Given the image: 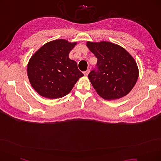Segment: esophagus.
<instances>
[{
	"label": "esophagus",
	"instance_id": "esophagus-1",
	"mask_svg": "<svg viewBox=\"0 0 161 161\" xmlns=\"http://www.w3.org/2000/svg\"><path fill=\"white\" fill-rule=\"evenodd\" d=\"M89 72H90V70H89V69H87L86 72H83V74H84V75H87L89 74Z\"/></svg>",
	"mask_w": 161,
	"mask_h": 161
}]
</instances>
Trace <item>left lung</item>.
I'll return each mask as SVG.
<instances>
[{"mask_svg": "<svg viewBox=\"0 0 161 161\" xmlns=\"http://www.w3.org/2000/svg\"><path fill=\"white\" fill-rule=\"evenodd\" d=\"M87 46L97 58L96 69L88 75L97 93L106 100L118 99L129 93L139 72L129 52L109 42H87Z\"/></svg>", "mask_w": 161, "mask_h": 161, "instance_id": "1", "label": "left lung"}]
</instances>
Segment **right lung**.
<instances>
[{"mask_svg":"<svg viewBox=\"0 0 161 161\" xmlns=\"http://www.w3.org/2000/svg\"><path fill=\"white\" fill-rule=\"evenodd\" d=\"M76 42L59 39L49 42L34 54L28 63L32 87L41 96L55 99L66 96L83 75L75 61L69 58Z\"/></svg>","mask_w":161,"mask_h":161,"instance_id":"1","label":"right lung"}]
</instances>
